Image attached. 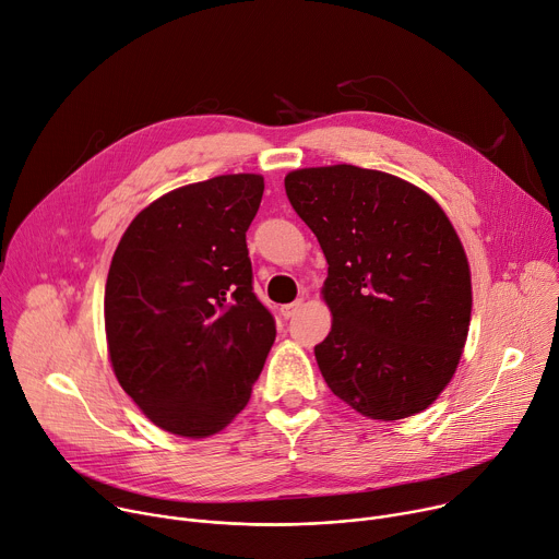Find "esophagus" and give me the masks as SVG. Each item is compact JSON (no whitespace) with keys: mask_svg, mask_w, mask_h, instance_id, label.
Wrapping results in <instances>:
<instances>
[{"mask_svg":"<svg viewBox=\"0 0 559 559\" xmlns=\"http://www.w3.org/2000/svg\"><path fill=\"white\" fill-rule=\"evenodd\" d=\"M300 308H302V298H296L294 302H287V306L281 308V314H283L285 319H292Z\"/></svg>","mask_w":559,"mask_h":559,"instance_id":"esophagus-1","label":"esophagus"}]
</instances>
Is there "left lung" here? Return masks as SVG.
Masks as SVG:
<instances>
[{
  "label": "left lung",
  "mask_w": 559,
  "mask_h": 559,
  "mask_svg": "<svg viewBox=\"0 0 559 559\" xmlns=\"http://www.w3.org/2000/svg\"><path fill=\"white\" fill-rule=\"evenodd\" d=\"M285 191L325 253L332 330L314 347L330 390L370 419L426 411L452 379L471 325V270L437 202L396 176L296 169Z\"/></svg>",
  "instance_id": "left-lung-1"
}]
</instances>
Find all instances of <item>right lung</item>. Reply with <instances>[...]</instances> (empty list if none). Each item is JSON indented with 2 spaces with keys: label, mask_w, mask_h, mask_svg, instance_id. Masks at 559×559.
I'll return each mask as SVG.
<instances>
[{
  "label": "right lung",
  "mask_w": 559,
  "mask_h": 559,
  "mask_svg": "<svg viewBox=\"0 0 559 559\" xmlns=\"http://www.w3.org/2000/svg\"><path fill=\"white\" fill-rule=\"evenodd\" d=\"M263 189L257 174L174 189L131 221L114 253L105 289L111 366L167 432L223 430L247 405L276 338L251 287L245 238Z\"/></svg>",
  "instance_id": "right-lung-1"
}]
</instances>
